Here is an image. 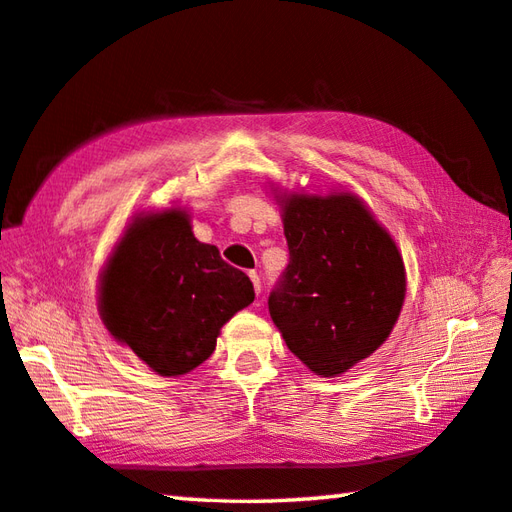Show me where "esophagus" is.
Segmentation results:
<instances>
[{
    "instance_id": "1",
    "label": "esophagus",
    "mask_w": 512,
    "mask_h": 512,
    "mask_svg": "<svg viewBox=\"0 0 512 512\" xmlns=\"http://www.w3.org/2000/svg\"><path fill=\"white\" fill-rule=\"evenodd\" d=\"M249 278H252L254 291H256V296H258V294H260V278H258V274H249Z\"/></svg>"
}]
</instances>
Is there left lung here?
Segmentation results:
<instances>
[{"mask_svg":"<svg viewBox=\"0 0 512 512\" xmlns=\"http://www.w3.org/2000/svg\"><path fill=\"white\" fill-rule=\"evenodd\" d=\"M271 192L289 265L269 296V316L309 371L336 378L391 336L406 296L402 254L353 192Z\"/></svg>","mask_w":512,"mask_h":512,"instance_id":"1","label":"left lung"}]
</instances>
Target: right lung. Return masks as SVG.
Segmentation results:
<instances>
[{
	"mask_svg": "<svg viewBox=\"0 0 512 512\" xmlns=\"http://www.w3.org/2000/svg\"><path fill=\"white\" fill-rule=\"evenodd\" d=\"M252 302V280L196 241L185 207L134 216L99 276L103 325L163 378L210 358L221 327Z\"/></svg>",
	"mask_w": 512,
	"mask_h": 512,
	"instance_id": "obj_1",
	"label": "right lung"
}]
</instances>
